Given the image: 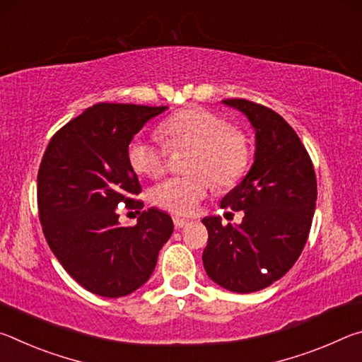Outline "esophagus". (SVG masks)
I'll return each instance as SVG.
<instances>
[{
  "label": "esophagus",
  "mask_w": 362,
  "mask_h": 362,
  "mask_svg": "<svg viewBox=\"0 0 362 362\" xmlns=\"http://www.w3.org/2000/svg\"><path fill=\"white\" fill-rule=\"evenodd\" d=\"M189 223V220L182 218V217H174V225L175 228H185V226Z\"/></svg>",
  "instance_id": "34e87169"
}]
</instances>
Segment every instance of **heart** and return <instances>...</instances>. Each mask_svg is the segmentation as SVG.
Here are the masks:
<instances>
[{"instance_id":"obj_1","label":"heart","mask_w":362,"mask_h":362,"mask_svg":"<svg viewBox=\"0 0 362 362\" xmlns=\"http://www.w3.org/2000/svg\"><path fill=\"white\" fill-rule=\"evenodd\" d=\"M163 141L134 137L127 145V159L139 175L161 177L166 173L173 151L192 150L187 177H173L159 183L151 199L161 209L179 216H192L214 182L230 188L240 182L249 169L252 148L247 134L230 126L223 116L203 107H188L170 115L158 127Z\"/></svg>"}]
</instances>
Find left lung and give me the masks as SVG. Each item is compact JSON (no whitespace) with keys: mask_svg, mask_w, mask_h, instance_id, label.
<instances>
[{"mask_svg":"<svg viewBox=\"0 0 362 362\" xmlns=\"http://www.w3.org/2000/svg\"><path fill=\"white\" fill-rule=\"evenodd\" d=\"M225 105L247 116L255 129V159L244 180L222 199V207L244 211L238 226L206 217L209 238L204 269L231 292L265 289L283 278L302 254L316 207V174L297 132L272 108L246 99Z\"/></svg>","mask_w":362,"mask_h":362,"instance_id":"8db88e82","label":"left lung"}]
</instances>
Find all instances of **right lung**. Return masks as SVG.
I'll list each match as a JSON object with an SVG mask.
<instances>
[{
    "mask_svg": "<svg viewBox=\"0 0 362 362\" xmlns=\"http://www.w3.org/2000/svg\"><path fill=\"white\" fill-rule=\"evenodd\" d=\"M168 107L97 103L54 134L38 169V214L49 247L86 291L122 297L144 286L174 223L166 212L143 211L121 227L114 209L142 210V192L127 145Z\"/></svg>",
    "mask_w": 362,
    "mask_h": 362,
    "instance_id": "1",
    "label": "right lung"
}]
</instances>
